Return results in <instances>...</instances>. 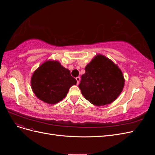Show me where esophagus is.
Instances as JSON below:
<instances>
[{
    "mask_svg": "<svg viewBox=\"0 0 155 155\" xmlns=\"http://www.w3.org/2000/svg\"><path fill=\"white\" fill-rule=\"evenodd\" d=\"M76 81H77V84L78 85V84L79 83V81H80V78H79V77H77V78H76Z\"/></svg>",
    "mask_w": 155,
    "mask_h": 155,
    "instance_id": "obj_1",
    "label": "esophagus"
}]
</instances>
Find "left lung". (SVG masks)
Masks as SVG:
<instances>
[{
    "label": "left lung",
    "instance_id": "8db88e82",
    "mask_svg": "<svg viewBox=\"0 0 155 155\" xmlns=\"http://www.w3.org/2000/svg\"><path fill=\"white\" fill-rule=\"evenodd\" d=\"M85 70L79 87L86 100L94 105L103 106L118 98L125 85L118 65L105 55L97 54Z\"/></svg>",
    "mask_w": 155,
    "mask_h": 155
}]
</instances>
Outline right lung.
Wrapping results in <instances>:
<instances>
[{
	"instance_id": "1",
	"label": "right lung",
	"mask_w": 155,
	"mask_h": 155,
	"mask_svg": "<svg viewBox=\"0 0 155 155\" xmlns=\"http://www.w3.org/2000/svg\"><path fill=\"white\" fill-rule=\"evenodd\" d=\"M76 83L70 70L56 60L46 61L35 70L31 78V87L35 95L50 105L63 100L69 88Z\"/></svg>"
}]
</instances>
